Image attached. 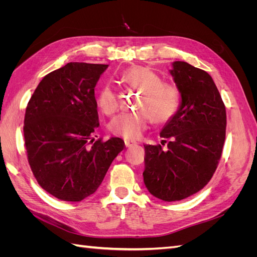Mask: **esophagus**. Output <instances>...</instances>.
<instances>
[{"label":"esophagus","instance_id":"1","mask_svg":"<svg viewBox=\"0 0 257 257\" xmlns=\"http://www.w3.org/2000/svg\"><path fill=\"white\" fill-rule=\"evenodd\" d=\"M137 143L134 142V141H125V147H132V146H134Z\"/></svg>","mask_w":257,"mask_h":257}]
</instances>
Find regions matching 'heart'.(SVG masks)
<instances>
[{
  "label": "heart",
  "mask_w": 257,
  "mask_h": 257,
  "mask_svg": "<svg viewBox=\"0 0 257 257\" xmlns=\"http://www.w3.org/2000/svg\"><path fill=\"white\" fill-rule=\"evenodd\" d=\"M121 80L143 92L136 112H122L110 122L113 134L125 138H138L154 121L163 124L172 120L180 107V93L172 83L163 82L159 74L143 65H134L124 71ZM97 106L105 114L116 110L118 102L109 85L100 89L97 95Z\"/></svg>",
  "instance_id": "obj_1"
}]
</instances>
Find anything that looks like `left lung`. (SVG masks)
<instances>
[{
    "mask_svg": "<svg viewBox=\"0 0 257 257\" xmlns=\"http://www.w3.org/2000/svg\"><path fill=\"white\" fill-rule=\"evenodd\" d=\"M169 73L180 93V107L160 133L170 138L167 151L145 145L143 176L154 197L176 201L200 191L213 176L225 141L226 110L207 72L175 61Z\"/></svg>",
    "mask_w": 257,
    "mask_h": 257,
    "instance_id": "obj_1",
    "label": "left lung"
}]
</instances>
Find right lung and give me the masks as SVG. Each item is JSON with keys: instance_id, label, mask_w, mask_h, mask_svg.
<instances>
[{"instance_id": "add662e5", "label": "right lung", "mask_w": 257, "mask_h": 257, "mask_svg": "<svg viewBox=\"0 0 257 257\" xmlns=\"http://www.w3.org/2000/svg\"><path fill=\"white\" fill-rule=\"evenodd\" d=\"M107 67L71 62L46 75L29 100L23 126L29 164L42 188L61 200L95 193L124 148L118 137L94 142V88Z\"/></svg>"}]
</instances>
